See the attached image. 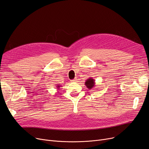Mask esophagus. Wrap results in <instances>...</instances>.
Here are the masks:
<instances>
[{
    "instance_id": "obj_1",
    "label": "esophagus",
    "mask_w": 149,
    "mask_h": 149,
    "mask_svg": "<svg viewBox=\"0 0 149 149\" xmlns=\"http://www.w3.org/2000/svg\"><path fill=\"white\" fill-rule=\"evenodd\" d=\"M77 79H74L72 80H71V81H72V82H76V81H77Z\"/></svg>"
}]
</instances>
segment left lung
I'll return each instance as SVG.
<instances>
[{
  "instance_id": "left-lung-1",
  "label": "left lung",
  "mask_w": 149,
  "mask_h": 149,
  "mask_svg": "<svg viewBox=\"0 0 149 149\" xmlns=\"http://www.w3.org/2000/svg\"><path fill=\"white\" fill-rule=\"evenodd\" d=\"M85 84L88 89H92L95 86V80L92 77H90L86 80Z\"/></svg>"
}]
</instances>
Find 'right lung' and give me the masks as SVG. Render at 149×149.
I'll return each instance as SVG.
<instances>
[{
  "mask_svg": "<svg viewBox=\"0 0 149 149\" xmlns=\"http://www.w3.org/2000/svg\"><path fill=\"white\" fill-rule=\"evenodd\" d=\"M56 88H57V89H58V90H59L60 88L61 87V85H57V86H56Z\"/></svg>",
  "mask_w": 149,
  "mask_h": 149,
  "instance_id": "right-lung-1",
  "label": "right lung"
}]
</instances>
